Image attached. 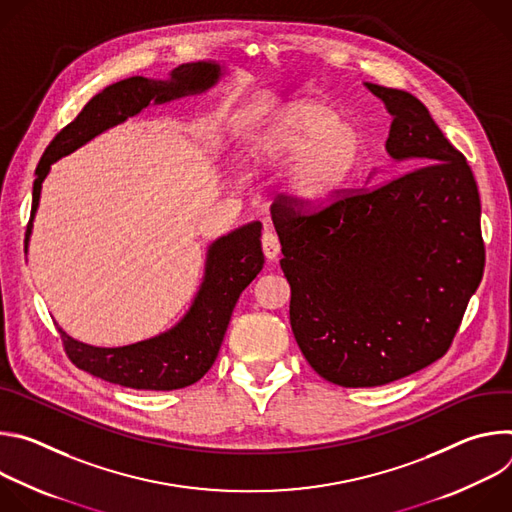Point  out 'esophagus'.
<instances>
[{"label": "esophagus", "instance_id": "esophagus-1", "mask_svg": "<svg viewBox=\"0 0 512 512\" xmlns=\"http://www.w3.org/2000/svg\"><path fill=\"white\" fill-rule=\"evenodd\" d=\"M261 245H263V253H265V257H267V259H271V261H273V259H277L281 245H279V239H277V235H275V233L265 231V235L261 237Z\"/></svg>", "mask_w": 512, "mask_h": 512}]
</instances>
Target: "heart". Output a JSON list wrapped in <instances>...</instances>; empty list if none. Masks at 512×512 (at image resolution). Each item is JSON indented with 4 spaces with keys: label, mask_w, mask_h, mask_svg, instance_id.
<instances>
[{
    "label": "heart",
    "mask_w": 512,
    "mask_h": 512,
    "mask_svg": "<svg viewBox=\"0 0 512 512\" xmlns=\"http://www.w3.org/2000/svg\"><path fill=\"white\" fill-rule=\"evenodd\" d=\"M362 148L354 121L324 103L300 101L283 109L261 139L267 164L291 160L285 176L289 196L302 204L330 200L350 178Z\"/></svg>",
    "instance_id": "1"
}]
</instances>
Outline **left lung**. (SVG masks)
<instances>
[{"mask_svg": "<svg viewBox=\"0 0 512 512\" xmlns=\"http://www.w3.org/2000/svg\"><path fill=\"white\" fill-rule=\"evenodd\" d=\"M393 115L387 152L413 168L328 204L279 194L271 218L310 367L379 387L442 358L484 271L480 194L462 152L407 91L367 83Z\"/></svg>", "mask_w": 512, "mask_h": 512, "instance_id": "obj_1", "label": "left lung"}]
</instances>
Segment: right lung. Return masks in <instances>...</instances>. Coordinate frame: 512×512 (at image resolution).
Wrapping results in <instances>:
<instances>
[{
	"instance_id": "right-lung-1",
	"label": "right lung",
	"mask_w": 512,
	"mask_h": 512,
	"mask_svg": "<svg viewBox=\"0 0 512 512\" xmlns=\"http://www.w3.org/2000/svg\"><path fill=\"white\" fill-rule=\"evenodd\" d=\"M218 77H221L218 64L190 62L178 66L170 81L131 77L109 85L95 95L75 121H70L60 129V133H56L36 168L26 241L30 239L42 180L46 178L52 162L81 148L85 141L93 139L107 127L139 113L150 105V101L164 103L182 95L206 91L218 81ZM261 269V223H251L218 239L210 247L198 296L176 328L152 340L121 348L89 346L72 340L58 328L64 352L75 367L121 387L139 391H172L188 387L200 381L214 364L241 291L259 275Z\"/></svg>"
}]
</instances>
